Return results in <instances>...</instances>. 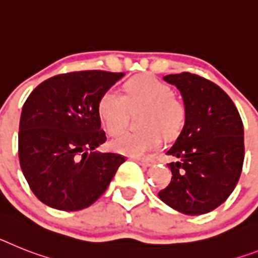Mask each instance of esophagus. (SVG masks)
I'll return each instance as SVG.
<instances>
[{"label":"esophagus","instance_id":"esophagus-1","mask_svg":"<svg viewBox=\"0 0 258 258\" xmlns=\"http://www.w3.org/2000/svg\"><path fill=\"white\" fill-rule=\"evenodd\" d=\"M136 162H139L140 165L143 166H151L152 165V160H149V159H135Z\"/></svg>","mask_w":258,"mask_h":258}]
</instances>
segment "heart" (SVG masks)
<instances>
[{"label": "heart", "mask_w": 258, "mask_h": 258, "mask_svg": "<svg viewBox=\"0 0 258 258\" xmlns=\"http://www.w3.org/2000/svg\"><path fill=\"white\" fill-rule=\"evenodd\" d=\"M140 109L142 128L118 134L110 143L116 152L134 157L147 155L160 146L161 135L172 139L185 124V105L173 96L168 84L153 76H138L128 80L124 84V96L116 90H107L97 105L99 120L111 135L124 127L130 110Z\"/></svg>", "instance_id": "obj_1"}]
</instances>
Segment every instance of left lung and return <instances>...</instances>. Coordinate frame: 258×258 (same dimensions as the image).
<instances>
[{
	"label": "left lung",
	"mask_w": 258,
	"mask_h": 258,
	"mask_svg": "<svg viewBox=\"0 0 258 258\" xmlns=\"http://www.w3.org/2000/svg\"><path fill=\"white\" fill-rule=\"evenodd\" d=\"M181 92L186 109L182 131L166 155L172 179L159 198L186 215L220 206L233 191L244 162V127L235 103L222 88L198 75L164 77Z\"/></svg>",
	"instance_id": "obj_1"
}]
</instances>
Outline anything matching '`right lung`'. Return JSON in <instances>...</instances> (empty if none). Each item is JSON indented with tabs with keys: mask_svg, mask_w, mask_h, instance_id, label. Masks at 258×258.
Listing matches in <instances>:
<instances>
[{
	"mask_svg": "<svg viewBox=\"0 0 258 258\" xmlns=\"http://www.w3.org/2000/svg\"><path fill=\"white\" fill-rule=\"evenodd\" d=\"M123 76L106 71L62 73L43 81L26 99L19 164L40 202L62 211L89 207L125 161L118 153L94 151L106 142L98 101Z\"/></svg>",
	"mask_w": 258,
	"mask_h": 258,
	"instance_id": "right-lung-1",
	"label": "right lung"
}]
</instances>
